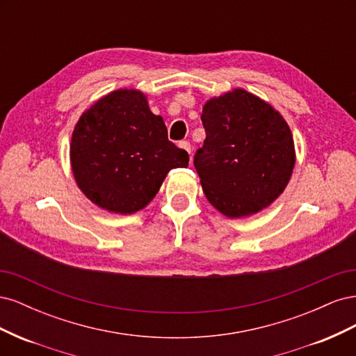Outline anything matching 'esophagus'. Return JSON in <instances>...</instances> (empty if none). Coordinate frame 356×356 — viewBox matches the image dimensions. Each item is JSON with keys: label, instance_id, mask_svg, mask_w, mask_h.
<instances>
[{"label": "esophagus", "instance_id": "esophagus-1", "mask_svg": "<svg viewBox=\"0 0 356 356\" xmlns=\"http://www.w3.org/2000/svg\"><path fill=\"white\" fill-rule=\"evenodd\" d=\"M178 145H179V148L186 149V152H187L188 154L191 153V145H190V143H188V141H181Z\"/></svg>", "mask_w": 356, "mask_h": 356}]
</instances>
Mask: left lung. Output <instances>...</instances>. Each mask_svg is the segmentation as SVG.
I'll use <instances>...</instances> for the list:
<instances>
[{
	"label": "left lung",
	"mask_w": 356,
	"mask_h": 356,
	"mask_svg": "<svg viewBox=\"0 0 356 356\" xmlns=\"http://www.w3.org/2000/svg\"><path fill=\"white\" fill-rule=\"evenodd\" d=\"M202 123L207 139L195 168L212 207L241 218L276 200L296 163L284 117L258 96L234 89L204 104Z\"/></svg>",
	"instance_id": "8db88e82"
}]
</instances>
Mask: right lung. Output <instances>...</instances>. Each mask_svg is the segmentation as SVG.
Returning <instances> with one entry per match:
<instances>
[{
    "label": "right lung",
    "instance_id": "add662e5",
    "mask_svg": "<svg viewBox=\"0 0 356 356\" xmlns=\"http://www.w3.org/2000/svg\"><path fill=\"white\" fill-rule=\"evenodd\" d=\"M70 154L86 197L124 215L145 208L170 169L188 166V153L169 141L163 118L135 89L114 90L83 113Z\"/></svg>",
    "mask_w": 356,
    "mask_h": 356
}]
</instances>
